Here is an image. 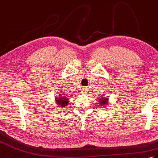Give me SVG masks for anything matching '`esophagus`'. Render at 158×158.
Segmentation results:
<instances>
[{"label": "esophagus", "mask_w": 158, "mask_h": 158, "mask_svg": "<svg viewBox=\"0 0 158 158\" xmlns=\"http://www.w3.org/2000/svg\"><path fill=\"white\" fill-rule=\"evenodd\" d=\"M82 90V94H85V95H87V94H88V89L85 88V87H83V88L81 89Z\"/></svg>", "instance_id": "esophagus-1"}]
</instances>
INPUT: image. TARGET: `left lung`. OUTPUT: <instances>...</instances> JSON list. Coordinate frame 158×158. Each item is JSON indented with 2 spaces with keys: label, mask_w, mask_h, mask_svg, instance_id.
<instances>
[{
  "label": "left lung",
  "mask_w": 158,
  "mask_h": 158,
  "mask_svg": "<svg viewBox=\"0 0 158 158\" xmlns=\"http://www.w3.org/2000/svg\"><path fill=\"white\" fill-rule=\"evenodd\" d=\"M105 95V94L100 95V98H98V99H99L98 104L100 105V106H106V104H108L109 96H106Z\"/></svg>",
  "instance_id": "obj_1"
}]
</instances>
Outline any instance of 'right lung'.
I'll return each instance as SVG.
<instances>
[{"instance_id":"obj_1","label":"right lung","mask_w":158,"mask_h":158,"mask_svg":"<svg viewBox=\"0 0 158 158\" xmlns=\"http://www.w3.org/2000/svg\"><path fill=\"white\" fill-rule=\"evenodd\" d=\"M58 92V94L59 95L56 96H55V103L56 105H58L59 108H62L64 109V107H66L67 105H69V98H68V96H66L65 94V93H62Z\"/></svg>"}]
</instances>
